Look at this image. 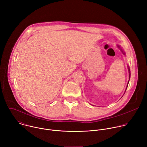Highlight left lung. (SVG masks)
Here are the masks:
<instances>
[{"label": "left lung", "instance_id": "1", "mask_svg": "<svg viewBox=\"0 0 147 147\" xmlns=\"http://www.w3.org/2000/svg\"><path fill=\"white\" fill-rule=\"evenodd\" d=\"M117 47L120 49V51H121V52L125 55V53L123 51V49L120 47V46H119V45H117ZM128 69H129V80H130V68H129V67L128 66ZM129 81H128V84H127V86H128V84H129ZM127 88H126V89H127ZM125 91H126V90H125Z\"/></svg>", "mask_w": 147, "mask_h": 147}]
</instances>
